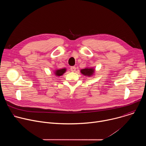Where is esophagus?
I'll return each mask as SVG.
<instances>
[{"label": "esophagus", "mask_w": 146, "mask_h": 146, "mask_svg": "<svg viewBox=\"0 0 146 146\" xmlns=\"http://www.w3.org/2000/svg\"><path fill=\"white\" fill-rule=\"evenodd\" d=\"M76 68L75 66H71V67H70V70H71L72 72H74L76 71Z\"/></svg>", "instance_id": "34e87169"}]
</instances>
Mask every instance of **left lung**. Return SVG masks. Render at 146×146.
Instances as JSON below:
<instances>
[{
  "label": "left lung",
  "instance_id": "left-lung-1",
  "mask_svg": "<svg viewBox=\"0 0 146 146\" xmlns=\"http://www.w3.org/2000/svg\"><path fill=\"white\" fill-rule=\"evenodd\" d=\"M95 69L92 67H87L84 69H82L80 70V72L82 74L85 76L92 77L95 74Z\"/></svg>",
  "mask_w": 146,
  "mask_h": 146
}]
</instances>
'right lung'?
I'll return each instance as SVG.
<instances>
[{
	"label": "right lung",
	"mask_w": 146,
	"mask_h": 146,
	"mask_svg": "<svg viewBox=\"0 0 146 146\" xmlns=\"http://www.w3.org/2000/svg\"><path fill=\"white\" fill-rule=\"evenodd\" d=\"M66 71V68H62V69H56L54 72V73L55 76L59 77L63 75Z\"/></svg>",
	"instance_id": "obj_1"
}]
</instances>
